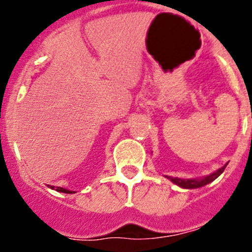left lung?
Returning <instances> with one entry per match:
<instances>
[{"mask_svg": "<svg viewBox=\"0 0 252 252\" xmlns=\"http://www.w3.org/2000/svg\"><path fill=\"white\" fill-rule=\"evenodd\" d=\"M226 165L227 164H225L224 166H221V168L218 169L216 171L211 173L210 175L204 176L201 179H180V178H173V176L168 175H165V178L170 180V182H173L174 184L178 185V187L184 188V189H197V188H201L204 185L209 184V183L214 182L218 176H220V174H222V171L225 170Z\"/></svg>", "mask_w": 252, "mask_h": 252, "instance_id": "left-lung-1", "label": "left lung"}]
</instances>
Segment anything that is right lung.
Here are the masks:
<instances>
[{"label":"right lung","instance_id":"add662e5","mask_svg":"<svg viewBox=\"0 0 252 252\" xmlns=\"http://www.w3.org/2000/svg\"><path fill=\"white\" fill-rule=\"evenodd\" d=\"M51 188V189H56L57 190V191H60V192H65V194H73V192L74 191H70V190H67V189H63V188H60V187H57V188H55V187H49Z\"/></svg>","mask_w":252,"mask_h":252}]
</instances>
